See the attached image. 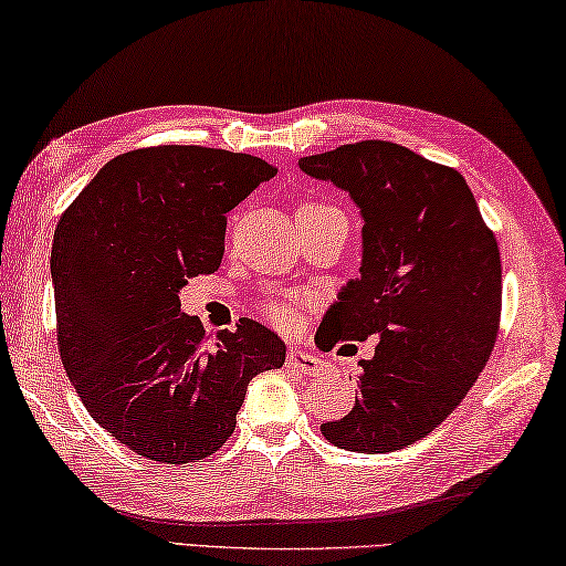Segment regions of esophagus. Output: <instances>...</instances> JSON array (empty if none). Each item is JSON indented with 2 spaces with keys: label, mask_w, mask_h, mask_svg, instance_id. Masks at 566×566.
Here are the masks:
<instances>
[{
  "label": "esophagus",
  "mask_w": 566,
  "mask_h": 566,
  "mask_svg": "<svg viewBox=\"0 0 566 566\" xmlns=\"http://www.w3.org/2000/svg\"><path fill=\"white\" fill-rule=\"evenodd\" d=\"M285 366H289L293 374L301 376H321L323 374V360L318 356L308 354V350L291 348L289 356H285Z\"/></svg>",
  "instance_id": "obj_1"
}]
</instances>
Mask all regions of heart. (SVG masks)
<instances>
[{"mask_svg": "<svg viewBox=\"0 0 566 566\" xmlns=\"http://www.w3.org/2000/svg\"><path fill=\"white\" fill-rule=\"evenodd\" d=\"M265 311H268V316H271V321L277 323V326H289V323H291L289 303H271Z\"/></svg>", "mask_w": 566, "mask_h": 566, "instance_id": "b5f03b06", "label": "heart"}]
</instances>
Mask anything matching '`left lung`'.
I'll list each match as a JSON object with an SVG mask.
<instances>
[{
    "label": "left lung",
    "mask_w": 566,
    "mask_h": 566,
    "mask_svg": "<svg viewBox=\"0 0 566 566\" xmlns=\"http://www.w3.org/2000/svg\"><path fill=\"white\" fill-rule=\"evenodd\" d=\"M346 190L364 218L360 277L323 316L328 344L378 336L358 360L356 406L321 426L333 447L386 453L437 429L492 354L502 261L461 172L386 140L298 160Z\"/></svg>",
    "instance_id": "8db88e82"
}]
</instances>
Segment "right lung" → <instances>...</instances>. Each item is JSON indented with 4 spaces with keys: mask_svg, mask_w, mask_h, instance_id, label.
Instances as JSON below:
<instances>
[{
    "mask_svg": "<svg viewBox=\"0 0 566 566\" xmlns=\"http://www.w3.org/2000/svg\"><path fill=\"white\" fill-rule=\"evenodd\" d=\"M277 170L198 145L143 147L109 160L62 212L52 243L57 344L74 391L102 429L160 464L206 459L228 441L248 384L285 364L258 321L216 348L180 289L216 273L226 212Z\"/></svg>",
    "mask_w": 566,
    "mask_h": 566,
    "instance_id": "add662e5",
    "label": "right lung"
}]
</instances>
